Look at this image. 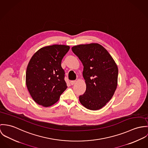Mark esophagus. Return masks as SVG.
<instances>
[{
	"mask_svg": "<svg viewBox=\"0 0 148 148\" xmlns=\"http://www.w3.org/2000/svg\"><path fill=\"white\" fill-rule=\"evenodd\" d=\"M76 83H77L76 81H70V83H71V85H73V84H75Z\"/></svg>",
	"mask_w": 148,
	"mask_h": 148,
	"instance_id": "obj_1",
	"label": "esophagus"
}]
</instances>
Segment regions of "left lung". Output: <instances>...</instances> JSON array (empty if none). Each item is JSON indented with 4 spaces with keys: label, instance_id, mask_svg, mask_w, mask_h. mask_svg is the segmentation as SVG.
I'll list each match as a JSON object with an SVG mask.
<instances>
[{
    "label": "left lung",
    "instance_id": "8db88e82",
    "mask_svg": "<svg viewBox=\"0 0 148 148\" xmlns=\"http://www.w3.org/2000/svg\"><path fill=\"white\" fill-rule=\"evenodd\" d=\"M83 65L86 90L80 103L90 110H98L112 98L117 86L118 68L103 46L97 43L75 45L71 48Z\"/></svg>",
    "mask_w": 148,
    "mask_h": 148
}]
</instances>
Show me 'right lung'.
I'll return each mask as SVG.
<instances>
[{"label":"right lung","instance_id":"add662e5","mask_svg":"<svg viewBox=\"0 0 148 148\" xmlns=\"http://www.w3.org/2000/svg\"><path fill=\"white\" fill-rule=\"evenodd\" d=\"M69 49L65 45L47 46L37 50L31 58L25 82L31 96L38 104L45 107L53 105L67 88L61 61Z\"/></svg>","mask_w":148,"mask_h":148}]
</instances>
